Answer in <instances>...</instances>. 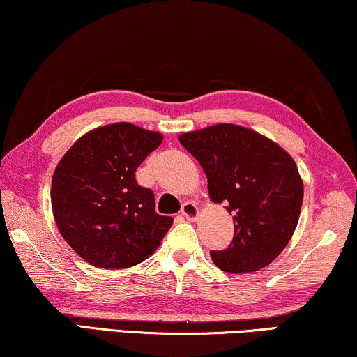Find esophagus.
Returning <instances> with one entry per match:
<instances>
[{
  "label": "esophagus",
  "mask_w": 357,
  "mask_h": 357,
  "mask_svg": "<svg viewBox=\"0 0 357 357\" xmlns=\"http://www.w3.org/2000/svg\"><path fill=\"white\" fill-rule=\"evenodd\" d=\"M181 215H183L185 220L195 221L197 218H199V206L192 204V202H185L183 208H181Z\"/></svg>",
  "instance_id": "esophagus-1"
}]
</instances>
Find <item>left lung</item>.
<instances>
[{"label": "left lung", "mask_w": 357, "mask_h": 357, "mask_svg": "<svg viewBox=\"0 0 357 357\" xmlns=\"http://www.w3.org/2000/svg\"><path fill=\"white\" fill-rule=\"evenodd\" d=\"M179 142L205 172L211 202L234 218L231 245L211 252L213 263L231 274L269 266L294 236L301 211L303 179L290 153L232 123L183 132Z\"/></svg>", "instance_id": "left-lung-1"}]
</instances>
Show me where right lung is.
Returning <instances> with one entry per match:
<instances>
[{
    "instance_id": "1",
    "label": "right lung",
    "mask_w": 357,
    "mask_h": 357,
    "mask_svg": "<svg viewBox=\"0 0 357 357\" xmlns=\"http://www.w3.org/2000/svg\"><path fill=\"white\" fill-rule=\"evenodd\" d=\"M163 136L126 121L94 128L75 141L52 174L57 229L84 261L102 269L147 259L173 225L135 172Z\"/></svg>"
}]
</instances>
